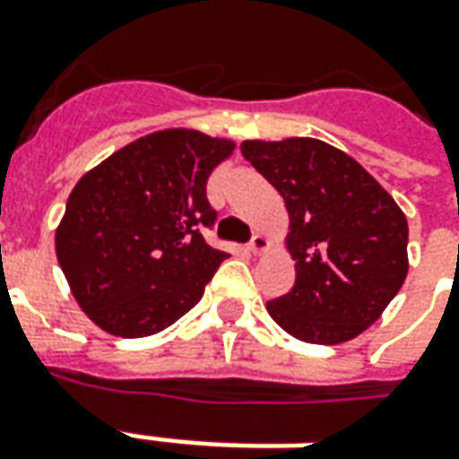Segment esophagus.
<instances>
[{
    "instance_id": "1",
    "label": "esophagus",
    "mask_w": 459,
    "mask_h": 459,
    "mask_svg": "<svg viewBox=\"0 0 459 459\" xmlns=\"http://www.w3.org/2000/svg\"><path fill=\"white\" fill-rule=\"evenodd\" d=\"M246 248H248V254H254V255L264 254V251L269 248V238H266V236H258V233H255L254 238H251V243H248Z\"/></svg>"
}]
</instances>
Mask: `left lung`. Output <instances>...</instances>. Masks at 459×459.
Here are the masks:
<instances>
[{
	"mask_svg": "<svg viewBox=\"0 0 459 459\" xmlns=\"http://www.w3.org/2000/svg\"><path fill=\"white\" fill-rule=\"evenodd\" d=\"M243 158L281 193L296 264L271 319L308 344H342L382 316L407 279V218L354 158L314 138L243 140Z\"/></svg>",
	"mask_w": 459,
	"mask_h": 459,
	"instance_id": "left-lung-1",
	"label": "left lung"
}]
</instances>
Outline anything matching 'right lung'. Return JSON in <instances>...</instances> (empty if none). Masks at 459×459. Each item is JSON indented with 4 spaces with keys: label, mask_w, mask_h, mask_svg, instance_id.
<instances>
[{
    "label": "right lung",
    "mask_w": 459,
    "mask_h": 459,
    "mask_svg": "<svg viewBox=\"0 0 459 459\" xmlns=\"http://www.w3.org/2000/svg\"><path fill=\"white\" fill-rule=\"evenodd\" d=\"M233 148V140L170 127L133 140L77 180L55 251L102 332L158 334L201 301L226 258L201 233L216 223L205 183Z\"/></svg>",
    "instance_id": "obj_1"
}]
</instances>
